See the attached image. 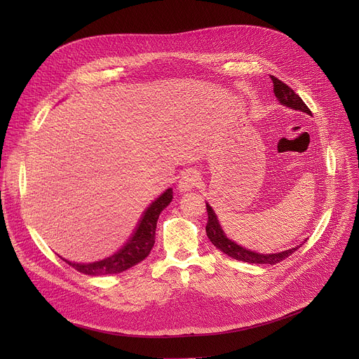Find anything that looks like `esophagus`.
Listing matches in <instances>:
<instances>
[{
	"mask_svg": "<svg viewBox=\"0 0 359 359\" xmlns=\"http://www.w3.org/2000/svg\"><path fill=\"white\" fill-rule=\"evenodd\" d=\"M198 182H200L198 175L193 170H187L180 176L177 189H179V191H190L193 187H196L198 184Z\"/></svg>",
	"mask_w": 359,
	"mask_h": 359,
	"instance_id": "1",
	"label": "esophagus"
}]
</instances>
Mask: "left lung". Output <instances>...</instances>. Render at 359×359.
Instances as JSON below:
<instances>
[{
	"label": "left lung",
	"mask_w": 359,
	"mask_h": 359,
	"mask_svg": "<svg viewBox=\"0 0 359 359\" xmlns=\"http://www.w3.org/2000/svg\"><path fill=\"white\" fill-rule=\"evenodd\" d=\"M271 81L274 83V95L277 97V100L280 104L295 109V111H301L311 115V111L309 109L302 99L283 81H280L278 78L271 75ZM206 210H208V224H206V233L208 237L210 238V241L216 245V248H219L220 251H223L224 254L230 255V257L238 260V262H244V263H252V264H277L283 260H285L288 255H291L295 250H298L301 245H297L294 248L281 251V252H276V254H260V252H255L251 250H247L245 247L238 245L236 241L227 238L226 233L223 231L216 213L213 212L212 206L209 203H206Z\"/></svg>",
	"instance_id": "8db88e82"
}]
</instances>
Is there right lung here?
<instances>
[{
  "label": "right lung",
  "instance_id": "obj_1",
  "mask_svg": "<svg viewBox=\"0 0 359 359\" xmlns=\"http://www.w3.org/2000/svg\"><path fill=\"white\" fill-rule=\"evenodd\" d=\"M173 198L172 189H168L161 197L155 201H151L150 206L144 210L143 216L139 220L136 230L133 231L132 237L126 241V244L111 257L100 260L96 263L81 264V263H71L64 259L67 264L74 267L76 271L86 274V276H107V274H118L130 267L143 262L153 244H155V231L156 223L159 219L161 212L168 206Z\"/></svg>",
  "mask_w": 359,
  "mask_h": 359
}]
</instances>
